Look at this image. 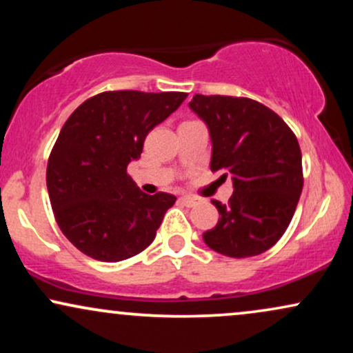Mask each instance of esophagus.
<instances>
[{
    "instance_id": "1",
    "label": "esophagus",
    "mask_w": 353,
    "mask_h": 353,
    "mask_svg": "<svg viewBox=\"0 0 353 353\" xmlns=\"http://www.w3.org/2000/svg\"><path fill=\"white\" fill-rule=\"evenodd\" d=\"M179 201L182 202V204L185 205V208H194V205L197 204V199H196V197H190V196H182Z\"/></svg>"
}]
</instances>
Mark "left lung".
Here are the masks:
<instances>
[{
    "instance_id": "1",
    "label": "left lung",
    "mask_w": 353,
    "mask_h": 353,
    "mask_svg": "<svg viewBox=\"0 0 353 353\" xmlns=\"http://www.w3.org/2000/svg\"><path fill=\"white\" fill-rule=\"evenodd\" d=\"M189 108L208 124L212 141L210 171L232 176L228 204L204 242L228 257H254L269 250L292 221L303 185L302 152L292 129L264 104L249 98L196 94Z\"/></svg>"
}]
</instances>
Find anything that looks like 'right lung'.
Here are the masks:
<instances>
[{
  "mask_svg": "<svg viewBox=\"0 0 353 353\" xmlns=\"http://www.w3.org/2000/svg\"><path fill=\"white\" fill-rule=\"evenodd\" d=\"M188 92L106 91L68 117L48 159L46 185L61 232L101 262L143 252L176 197L144 194L128 174L145 136Z\"/></svg>",
  "mask_w": 353,
  "mask_h": 353,
  "instance_id": "add662e5",
  "label": "right lung"
}]
</instances>
